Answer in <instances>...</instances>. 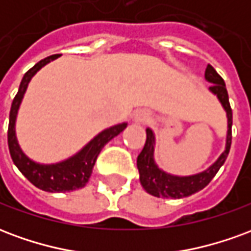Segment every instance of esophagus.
<instances>
[{
  "mask_svg": "<svg viewBox=\"0 0 251 251\" xmlns=\"http://www.w3.org/2000/svg\"><path fill=\"white\" fill-rule=\"evenodd\" d=\"M149 118H151V115H149V113H148V111H145V110H142V111H138V113L136 114L137 122H147Z\"/></svg>",
  "mask_w": 251,
  "mask_h": 251,
  "instance_id": "obj_1",
  "label": "esophagus"
}]
</instances>
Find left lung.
Masks as SVG:
<instances>
[{
	"label": "left lung",
	"instance_id": "left-lung-1",
	"mask_svg": "<svg viewBox=\"0 0 251 251\" xmlns=\"http://www.w3.org/2000/svg\"><path fill=\"white\" fill-rule=\"evenodd\" d=\"M204 76L208 82L212 83L210 86L211 93H214L218 97L227 113L228 129H227L226 151L222 153L221 157L218 158L210 168L205 169L204 172L192 175V176H174L161 171L154 163V158H153L154 134L151 129H147V142L137 157V168L140 172L141 185L148 194L157 196V198L163 196V198H174V199H181V198L189 196L198 191H201L205 185H208V183L214 179V176L218 174V171L226 161L228 152H230V147H231L232 137V111L230 107V102H228V94H227L225 80L211 64H208L205 68Z\"/></svg>",
	"mask_w": 251,
	"mask_h": 251
}]
</instances>
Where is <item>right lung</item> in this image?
Wrapping results in <instances>:
<instances>
[{"mask_svg":"<svg viewBox=\"0 0 251 251\" xmlns=\"http://www.w3.org/2000/svg\"><path fill=\"white\" fill-rule=\"evenodd\" d=\"M56 57H59V55H52V56L46 57L39 63H36L29 71L25 72L24 77L20 83L19 91L16 94L13 102H12V107H10L8 145L9 152H10V156H12V160L16 164V167L35 187L43 189V191H47V192H67V191L83 188L87 184L91 172H93L94 164L97 161V157L102 151V148L110 140H113L115 136H118L121 131L125 129L127 124H120V125L111 126L109 129L100 131L98 136L94 137L80 152L76 153L72 157L67 158L62 163L43 165V164H37L26 157L23 151L20 149L19 142L16 138L14 124H16L17 111H19L20 103L23 100V97H24L28 83L30 82L32 76L40 70L41 67H44L51 60H55Z\"/></svg>","mask_w":251,"mask_h":251,"instance_id":"right-lung-1","label":"right lung"}]
</instances>
